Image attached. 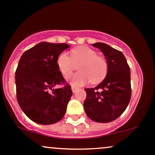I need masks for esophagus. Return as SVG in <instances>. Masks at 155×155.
<instances>
[{
  "label": "esophagus",
  "mask_w": 155,
  "mask_h": 155,
  "mask_svg": "<svg viewBox=\"0 0 155 155\" xmlns=\"http://www.w3.org/2000/svg\"><path fill=\"white\" fill-rule=\"evenodd\" d=\"M71 88H72V91L73 93H74V92L77 91V90H78V88H77V87H75V86H72V87H71Z\"/></svg>",
  "instance_id": "obj_1"
}]
</instances>
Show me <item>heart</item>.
<instances>
[{
	"label": "heart",
	"instance_id": "b5f03b06",
	"mask_svg": "<svg viewBox=\"0 0 155 155\" xmlns=\"http://www.w3.org/2000/svg\"><path fill=\"white\" fill-rule=\"evenodd\" d=\"M79 72L67 77V81L74 86H84L90 81L96 83L102 81L107 72L105 59L97 55V53L88 47L81 46L72 50V58L67 52H62L57 58L58 70L64 76L72 72L74 64H79Z\"/></svg>",
	"mask_w": 155,
	"mask_h": 155
}]
</instances>
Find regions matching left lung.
<instances>
[{"label": "left lung", "instance_id": "8db88e82", "mask_svg": "<svg viewBox=\"0 0 155 155\" xmlns=\"http://www.w3.org/2000/svg\"><path fill=\"white\" fill-rule=\"evenodd\" d=\"M92 46L100 49L105 55L107 72L98 86L85 89L86 98L83 107L87 116L93 121L110 122L124 113L130 101V67L121 51L102 42Z\"/></svg>", "mask_w": 155, "mask_h": 155}]
</instances>
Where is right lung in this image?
<instances>
[{
    "instance_id": "obj_1",
    "label": "right lung",
    "mask_w": 155,
    "mask_h": 155,
    "mask_svg": "<svg viewBox=\"0 0 155 155\" xmlns=\"http://www.w3.org/2000/svg\"><path fill=\"white\" fill-rule=\"evenodd\" d=\"M68 48L65 43L43 41L26 50L19 61L15 72L17 102L37 124H55L65 114L72 94L71 86L67 83L61 88L53 87L65 83L56 60Z\"/></svg>"
}]
</instances>
